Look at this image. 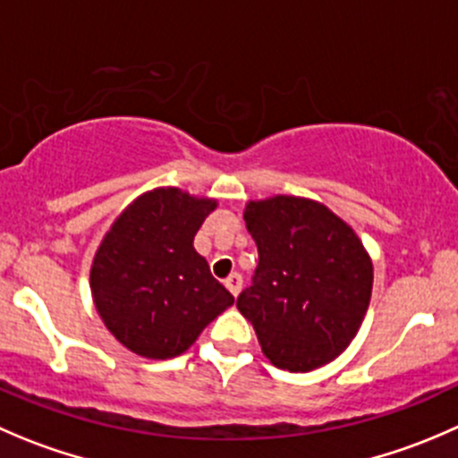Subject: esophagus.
I'll return each instance as SVG.
<instances>
[{
	"instance_id": "34e87169",
	"label": "esophagus",
	"mask_w": 458,
	"mask_h": 458,
	"mask_svg": "<svg viewBox=\"0 0 458 458\" xmlns=\"http://www.w3.org/2000/svg\"><path fill=\"white\" fill-rule=\"evenodd\" d=\"M242 286H243V279H242V275H239V273H233V275H228V279H225V288H228V291L233 293L234 297H237L239 293H242Z\"/></svg>"
}]
</instances>
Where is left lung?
<instances>
[{
  "label": "left lung",
  "mask_w": 458,
  "mask_h": 458,
  "mask_svg": "<svg viewBox=\"0 0 458 458\" xmlns=\"http://www.w3.org/2000/svg\"><path fill=\"white\" fill-rule=\"evenodd\" d=\"M243 221L259 264L237 309L264 356L286 371L335 360L356 337L374 286L358 234L322 203L286 194L248 201Z\"/></svg>",
  "instance_id": "8db88e82"
}]
</instances>
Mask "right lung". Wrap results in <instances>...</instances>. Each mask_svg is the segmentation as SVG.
Wrapping results in <instances>:
<instances>
[{
  "instance_id": "obj_1",
  "label": "right lung",
  "mask_w": 458,
  "mask_h": 458,
  "mask_svg": "<svg viewBox=\"0 0 458 458\" xmlns=\"http://www.w3.org/2000/svg\"><path fill=\"white\" fill-rule=\"evenodd\" d=\"M215 199L179 188L140 194L98 246L91 295L111 335L136 356H181L234 297L194 250V234Z\"/></svg>"
}]
</instances>
